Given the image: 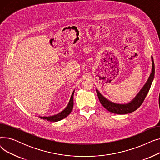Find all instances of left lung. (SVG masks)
<instances>
[{
    "label": "left lung",
    "mask_w": 160,
    "mask_h": 160,
    "mask_svg": "<svg viewBox=\"0 0 160 160\" xmlns=\"http://www.w3.org/2000/svg\"><path fill=\"white\" fill-rule=\"evenodd\" d=\"M152 62V72H151L150 77L147 81L146 83L142 87V88L140 90L138 94L135 97L133 100L127 104H117L113 102L110 100L106 98L100 92L96 89L97 93L100 100V102L106 109L108 111L110 112L116 113V114H127L132 113L134 111H136L138 108L143 102L144 100L148 94L149 89L150 88L151 84L154 78V73H155V68H154V63L152 56H151Z\"/></svg>",
    "instance_id": "left-lung-1"
}]
</instances>
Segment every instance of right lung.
I'll return each mask as SVG.
<instances>
[{
  "label": "right lung",
  "mask_w": 160,
  "mask_h": 160,
  "mask_svg": "<svg viewBox=\"0 0 160 160\" xmlns=\"http://www.w3.org/2000/svg\"><path fill=\"white\" fill-rule=\"evenodd\" d=\"M74 92V91L72 92V93L71 95V97L69 102L68 103V105L67 106V107L64 109V110L62 112H61L60 113H59L56 115H52V116H48V117H41V116H39V118H41L42 119H44V120L51 121V122H57V121H60V120L65 118L67 116H68L70 114V113L72 110L73 104H74V102H73Z\"/></svg>",
  "instance_id": "add662e5"
}]
</instances>
